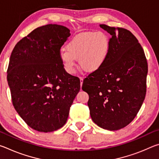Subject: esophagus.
Returning a JSON list of instances; mask_svg holds the SVG:
<instances>
[{
    "mask_svg": "<svg viewBox=\"0 0 159 159\" xmlns=\"http://www.w3.org/2000/svg\"><path fill=\"white\" fill-rule=\"evenodd\" d=\"M83 77H80V87H81L83 85Z\"/></svg>",
    "mask_w": 159,
    "mask_h": 159,
    "instance_id": "esophagus-1",
    "label": "esophagus"
}]
</instances>
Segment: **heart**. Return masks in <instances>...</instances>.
Returning a JSON list of instances; mask_svg holds the SVG:
<instances>
[{"label": "heart", "instance_id": "b5f03b06", "mask_svg": "<svg viewBox=\"0 0 159 159\" xmlns=\"http://www.w3.org/2000/svg\"><path fill=\"white\" fill-rule=\"evenodd\" d=\"M110 41L102 31L85 32L74 37L61 49L60 57L67 73L73 74L79 65L86 71H95L101 68L108 57Z\"/></svg>", "mask_w": 159, "mask_h": 159}]
</instances>
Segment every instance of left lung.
Wrapping results in <instances>:
<instances>
[{"instance_id":"1","label":"left lung","mask_w":159,"mask_h":159,"mask_svg":"<svg viewBox=\"0 0 159 159\" xmlns=\"http://www.w3.org/2000/svg\"><path fill=\"white\" fill-rule=\"evenodd\" d=\"M111 34L108 57L83 80L90 116L99 127L117 130L138 114L147 92L148 64L143 48L130 31L100 25Z\"/></svg>"}]
</instances>
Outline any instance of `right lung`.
Instances as JSON below:
<instances>
[{"mask_svg":"<svg viewBox=\"0 0 159 159\" xmlns=\"http://www.w3.org/2000/svg\"><path fill=\"white\" fill-rule=\"evenodd\" d=\"M70 35L64 26H42L21 39L10 55L7 79L12 104L35 130L62 127L80 90V79L67 73L60 57Z\"/></svg>","mask_w":159,"mask_h":159,"instance_id":"obj_1","label":"right lung"}]
</instances>
